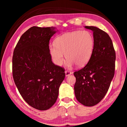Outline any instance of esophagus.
<instances>
[{
  "label": "esophagus",
  "mask_w": 127,
  "mask_h": 127,
  "mask_svg": "<svg viewBox=\"0 0 127 127\" xmlns=\"http://www.w3.org/2000/svg\"><path fill=\"white\" fill-rule=\"evenodd\" d=\"M65 76L66 77H68V76H69V75L71 74L72 73L70 72V71H69V70H65Z\"/></svg>",
  "instance_id": "esophagus-1"
}]
</instances>
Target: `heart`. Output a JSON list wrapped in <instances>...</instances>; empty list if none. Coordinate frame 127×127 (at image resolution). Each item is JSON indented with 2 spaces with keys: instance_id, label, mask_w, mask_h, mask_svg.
I'll return each instance as SVG.
<instances>
[{
  "instance_id": "obj_1",
  "label": "heart",
  "mask_w": 127,
  "mask_h": 127,
  "mask_svg": "<svg viewBox=\"0 0 127 127\" xmlns=\"http://www.w3.org/2000/svg\"><path fill=\"white\" fill-rule=\"evenodd\" d=\"M55 44H50L49 51L54 62L61 66L65 58L66 66L71 68L74 64L82 66L90 61L94 51L95 41L89 31H76L60 35Z\"/></svg>"
}]
</instances>
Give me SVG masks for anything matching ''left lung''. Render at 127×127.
Returning <instances> with one entry per match:
<instances>
[{
  "label": "left lung",
  "mask_w": 127,
  "mask_h": 127,
  "mask_svg": "<svg viewBox=\"0 0 127 127\" xmlns=\"http://www.w3.org/2000/svg\"><path fill=\"white\" fill-rule=\"evenodd\" d=\"M85 27L93 31L95 46L90 61L74 73L76 79L74 89L81 104L92 106L100 102L108 91L114 76L116 55L108 34L96 27Z\"/></svg>",
  "instance_id": "left-lung-1"
}]
</instances>
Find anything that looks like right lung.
Returning <instances> with one entry per match:
<instances>
[{"instance_id": "1", "label": "right lung", "mask_w": 127, "mask_h": 127, "mask_svg": "<svg viewBox=\"0 0 127 127\" xmlns=\"http://www.w3.org/2000/svg\"><path fill=\"white\" fill-rule=\"evenodd\" d=\"M55 28L33 26L21 36L14 48L12 73L15 84L28 104L46 110L55 104L64 69L55 65L49 51V41Z\"/></svg>"}]
</instances>
